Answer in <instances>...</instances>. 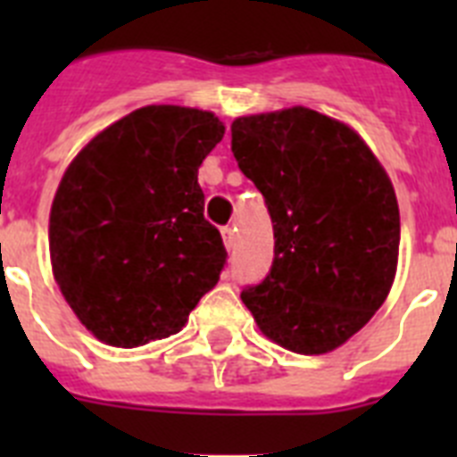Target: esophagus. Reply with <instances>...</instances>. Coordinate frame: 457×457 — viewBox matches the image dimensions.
<instances>
[{
  "label": "esophagus",
  "instance_id": "34e87169",
  "mask_svg": "<svg viewBox=\"0 0 457 457\" xmlns=\"http://www.w3.org/2000/svg\"><path fill=\"white\" fill-rule=\"evenodd\" d=\"M221 240H224L226 249H231L236 245V228H231V226L221 228Z\"/></svg>",
  "mask_w": 457,
  "mask_h": 457
}]
</instances>
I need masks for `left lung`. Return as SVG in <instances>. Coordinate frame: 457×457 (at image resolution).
Instances as JSON below:
<instances>
[{
  "label": "left lung",
  "instance_id": "8db88e82",
  "mask_svg": "<svg viewBox=\"0 0 457 457\" xmlns=\"http://www.w3.org/2000/svg\"><path fill=\"white\" fill-rule=\"evenodd\" d=\"M231 135L274 228L272 270L242 302L281 348L332 353L394 286L401 212L391 179L354 128L302 104L240 116Z\"/></svg>",
  "mask_w": 457,
  "mask_h": 457
}]
</instances>
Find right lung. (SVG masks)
<instances>
[{
    "instance_id": "add662e5",
    "label": "right lung",
    "mask_w": 457,
    "mask_h": 457,
    "mask_svg": "<svg viewBox=\"0 0 457 457\" xmlns=\"http://www.w3.org/2000/svg\"><path fill=\"white\" fill-rule=\"evenodd\" d=\"M224 130L205 109L148 104L100 130L63 171L52 274L98 341L139 348L179 334L220 281L226 249L204 220L199 167Z\"/></svg>"
}]
</instances>
